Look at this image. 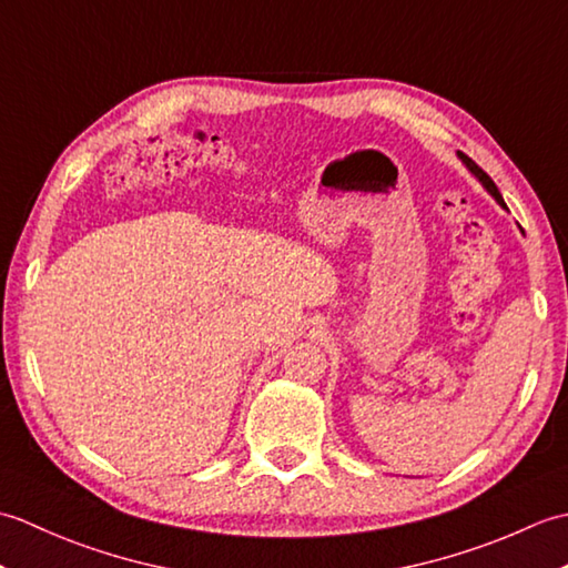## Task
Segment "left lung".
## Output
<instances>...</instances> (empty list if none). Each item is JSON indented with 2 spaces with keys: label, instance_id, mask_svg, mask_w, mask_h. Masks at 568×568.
Returning a JSON list of instances; mask_svg holds the SVG:
<instances>
[{
  "label": "left lung",
  "instance_id": "obj_1",
  "mask_svg": "<svg viewBox=\"0 0 568 568\" xmlns=\"http://www.w3.org/2000/svg\"><path fill=\"white\" fill-rule=\"evenodd\" d=\"M458 159H462V163H464V165L468 168V171H470V175H474V178L478 180V183H480V185H484V187H486V190L490 192V195H493V197H496V202L500 204V207H503V210H508V204H505V200H503V195H500V190L496 187V183H493V180H490V178H488V175H486L484 171H480V168H478V165H476L474 161H470L466 153H458Z\"/></svg>",
  "mask_w": 568,
  "mask_h": 568
}]
</instances>
